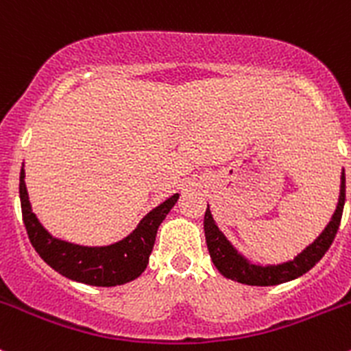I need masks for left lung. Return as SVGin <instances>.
Wrapping results in <instances>:
<instances>
[{
    "instance_id": "8db88e82",
    "label": "left lung",
    "mask_w": 351,
    "mask_h": 351,
    "mask_svg": "<svg viewBox=\"0 0 351 351\" xmlns=\"http://www.w3.org/2000/svg\"><path fill=\"white\" fill-rule=\"evenodd\" d=\"M343 205H345V171L341 173L338 205H336L335 214H332L331 221L324 228V231L302 253L297 254L292 261H285V263L280 265H268V267L250 263L243 254H239L238 250L222 234V231H219L217 224H215L214 217L210 214V208L207 207L204 217V231L208 253H210L215 268L226 278H231V280L239 282V284L268 287L290 282L293 278H299L300 275L307 274L329 250L336 232H338L339 222H341Z\"/></svg>"
}]
</instances>
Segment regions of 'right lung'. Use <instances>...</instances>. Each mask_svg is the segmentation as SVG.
Segmentation results:
<instances>
[{
	"mask_svg": "<svg viewBox=\"0 0 351 351\" xmlns=\"http://www.w3.org/2000/svg\"><path fill=\"white\" fill-rule=\"evenodd\" d=\"M180 193H175L153 208L136 229L122 241L110 246H80L54 238L38 222L32 212L25 186V171L20 173V202H22L23 224L28 239L38 253V256L51 268L71 280L97 287H115L136 280L149 263L156 232Z\"/></svg>",
	"mask_w": 351,
	"mask_h": 351,
	"instance_id": "1",
	"label": "right lung"
}]
</instances>
